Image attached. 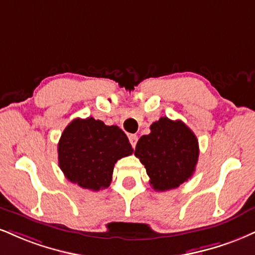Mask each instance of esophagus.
<instances>
[{"instance_id":"esophagus-1","label":"esophagus","mask_w":255,"mask_h":255,"mask_svg":"<svg viewBox=\"0 0 255 255\" xmlns=\"http://www.w3.org/2000/svg\"><path fill=\"white\" fill-rule=\"evenodd\" d=\"M129 141H130V145L133 146V148H135L136 142H137V136L135 134H130L129 135Z\"/></svg>"}]
</instances>
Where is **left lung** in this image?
<instances>
[{
	"label": "left lung",
	"instance_id": "1",
	"mask_svg": "<svg viewBox=\"0 0 255 255\" xmlns=\"http://www.w3.org/2000/svg\"><path fill=\"white\" fill-rule=\"evenodd\" d=\"M149 128L151 133L140 137L134 154L145 165L155 191L176 189L195 172L199 155L197 137L180 120L160 118Z\"/></svg>",
	"mask_w": 255,
	"mask_h": 255
}]
</instances>
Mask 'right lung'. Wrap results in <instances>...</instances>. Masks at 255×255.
<instances>
[{"label":"right lung","instance_id":"add662e5","mask_svg":"<svg viewBox=\"0 0 255 255\" xmlns=\"http://www.w3.org/2000/svg\"><path fill=\"white\" fill-rule=\"evenodd\" d=\"M131 153L124 130L94 118L70 122L58 143V161L64 176L93 191L108 188L116 161Z\"/></svg>","mask_w":255,"mask_h":255}]
</instances>
